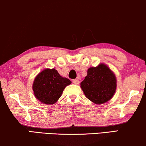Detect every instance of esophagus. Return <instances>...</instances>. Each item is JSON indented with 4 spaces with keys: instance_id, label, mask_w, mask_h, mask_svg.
I'll list each match as a JSON object with an SVG mask.
<instances>
[{
    "instance_id": "1",
    "label": "esophagus",
    "mask_w": 146,
    "mask_h": 146,
    "mask_svg": "<svg viewBox=\"0 0 146 146\" xmlns=\"http://www.w3.org/2000/svg\"><path fill=\"white\" fill-rule=\"evenodd\" d=\"M73 83L74 84H79V83H80V81L78 80V79H74V80H73Z\"/></svg>"
}]
</instances>
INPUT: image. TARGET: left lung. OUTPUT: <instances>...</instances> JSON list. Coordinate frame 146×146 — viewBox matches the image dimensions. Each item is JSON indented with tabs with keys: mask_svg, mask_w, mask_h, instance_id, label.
Listing matches in <instances>:
<instances>
[{
	"mask_svg": "<svg viewBox=\"0 0 146 146\" xmlns=\"http://www.w3.org/2000/svg\"><path fill=\"white\" fill-rule=\"evenodd\" d=\"M80 87L88 99L96 104H102L115 94L116 76L106 64L101 63L88 69L87 76L80 83Z\"/></svg>",
	"mask_w": 146,
	"mask_h": 146,
	"instance_id": "8db88e82",
	"label": "left lung"
}]
</instances>
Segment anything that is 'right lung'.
Masks as SVG:
<instances>
[{"label":"right lung","mask_w":146,"mask_h":146,"mask_svg":"<svg viewBox=\"0 0 146 146\" xmlns=\"http://www.w3.org/2000/svg\"><path fill=\"white\" fill-rule=\"evenodd\" d=\"M72 82L59 74L54 68H46L38 74L33 84L34 95L44 104H54L58 100L65 88Z\"/></svg>","instance_id":"1"}]
</instances>
